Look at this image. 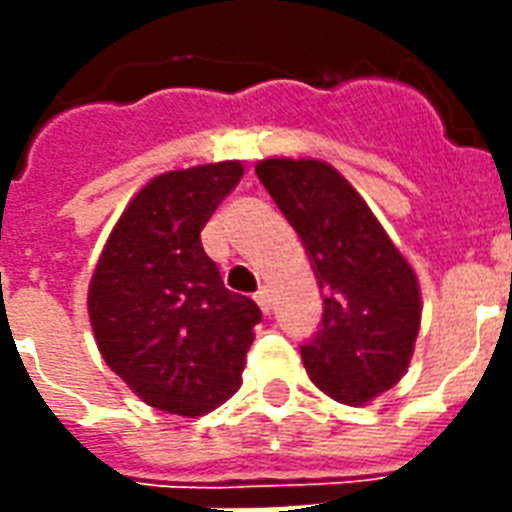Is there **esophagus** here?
<instances>
[{
	"label": "esophagus",
	"instance_id": "obj_1",
	"mask_svg": "<svg viewBox=\"0 0 512 512\" xmlns=\"http://www.w3.org/2000/svg\"><path fill=\"white\" fill-rule=\"evenodd\" d=\"M255 303L260 305V311L268 316L271 313V295H268V289H257L255 292Z\"/></svg>",
	"mask_w": 512,
	"mask_h": 512
}]
</instances>
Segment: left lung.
Segmentation results:
<instances>
[{"mask_svg": "<svg viewBox=\"0 0 512 512\" xmlns=\"http://www.w3.org/2000/svg\"><path fill=\"white\" fill-rule=\"evenodd\" d=\"M257 177L303 241L324 297L305 372L340 404L393 388L420 332V287L356 188L316 159H265Z\"/></svg>", "mask_w": 512, "mask_h": 512, "instance_id": "left-lung-1", "label": "left lung"}]
</instances>
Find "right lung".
Returning a JSON list of instances; mask_svg holds the SVG:
<instances>
[{
  "instance_id": "1",
  "label": "right lung",
  "mask_w": 512,
  "mask_h": 512,
  "mask_svg": "<svg viewBox=\"0 0 512 512\" xmlns=\"http://www.w3.org/2000/svg\"><path fill=\"white\" fill-rule=\"evenodd\" d=\"M241 164L167 172L119 217L90 284L106 364L148 406L199 417L239 390L263 313L225 289L201 228L239 185Z\"/></svg>"
}]
</instances>
